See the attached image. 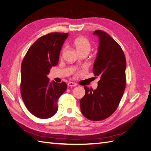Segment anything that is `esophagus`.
Here are the masks:
<instances>
[{"instance_id": "obj_1", "label": "esophagus", "mask_w": 151, "mask_h": 151, "mask_svg": "<svg viewBox=\"0 0 151 151\" xmlns=\"http://www.w3.org/2000/svg\"><path fill=\"white\" fill-rule=\"evenodd\" d=\"M77 84L74 83H73V82H69V83H68V86H71V87H74V86H76Z\"/></svg>"}]
</instances>
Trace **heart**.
<instances>
[{"mask_svg":"<svg viewBox=\"0 0 151 151\" xmlns=\"http://www.w3.org/2000/svg\"><path fill=\"white\" fill-rule=\"evenodd\" d=\"M74 45L80 54L88 53L91 49V43L90 41L83 36L77 38L74 41ZM66 49V47H64L62 49V53L64 52Z\"/></svg>","mask_w":151,"mask_h":151,"instance_id":"b5f03b06","label":"heart"}]
</instances>
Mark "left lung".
<instances>
[{
	"mask_svg": "<svg viewBox=\"0 0 151 151\" xmlns=\"http://www.w3.org/2000/svg\"><path fill=\"white\" fill-rule=\"evenodd\" d=\"M93 34L99 36V46L93 72L101 79L96 89L84 86L86 94L80 105L86 118L101 121L110 116L119 105L126 86L127 62L120 45L108 33L96 30Z\"/></svg>",
	"mask_w": 151,
	"mask_h": 151,
	"instance_id": "8db88e82",
	"label": "left lung"
}]
</instances>
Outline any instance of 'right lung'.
<instances>
[{
  "mask_svg": "<svg viewBox=\"0 0 151 151\" xmlns=\"http://www.w3.org/2000/svg\"><path fill=\"white\" fill-rule=\"evenodd\" d=\"M68 35L51 33L42 36L31 45L22 62L21 97L28 111L39 118L47 119L57 113L58 99L67 89L64 82L50 83L47 75L58 64Z\"/></svg>",
  "mask_w": 151,
  "mask_h": 151,
  "instance_id": "add662e5",
  "label": "right lung"
}]
</instances>
